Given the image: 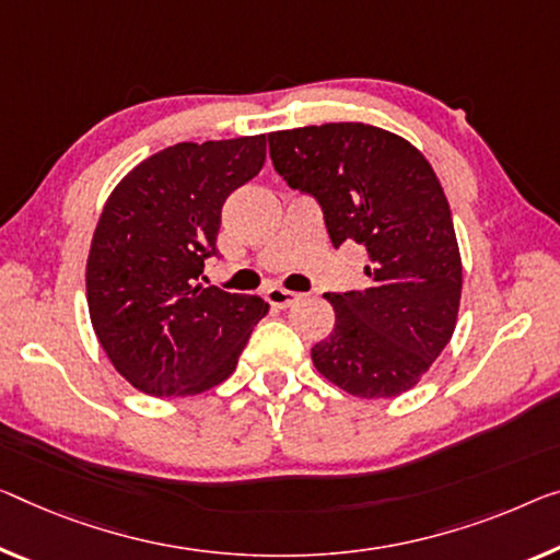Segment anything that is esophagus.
Listing matches in <instances>:
<instances>
[{"label":"esophagus","mask_w":560,"mask_h":560,"mask_svg":"<svg viewBox=\"0 0 560 560\" xmlns=\"http://www.w3.org/2000/svg\"><path fill=\"white\" fill-rule=\"evenodd\" d=\"M265 300H268V303L272 305V307H278V310H282V307H290L292 303H298L300 300V295L298 292H292V290H285V288H270L268 292H265Z\"/></svg>","instance_id":"34e87169"}]
</instances>
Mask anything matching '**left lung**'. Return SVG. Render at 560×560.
Returning a JSON list of instances; mask_svg holds the SVG:
<instances>
[{"label":"left lung","mask_w":560,"mask_h":560,"mask_svg":"<svg viewBox=\"0 0 560 560\" xmlns=\"http://www.w3.org/2000/svg\"><path fill=\"white\" fill-rule=\"evenodd\" d=\"M275 172L320 202L332 245H365L370 288L328 292L335 328L313 365L358 398L418 385L458 323L463 265L448 200L423 152L363 122L270 132Z\"/></svg>","instance_id":"8db88e82"}]
</instances>
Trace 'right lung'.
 Instances as JSON below:
<instances>
[{
  "label": "right lung",
  "mask_w": 560,
  "mask_h": 560,
  "mask_svg": "<svg viewBox=\"0 0 560 560\" xmlns=\"http://www.w3.org/2000/svg\"><path fill=\"white\" fill-rule=\"evenodd\" d=\"M265 135L179 142L109 192L88 257V305L109 363L140 393L185 398L228 381L270 305L205 278L222 205L265 165Z\"/></svg>",
  "instance_id": "right-lung-1"
}]
</instances>
